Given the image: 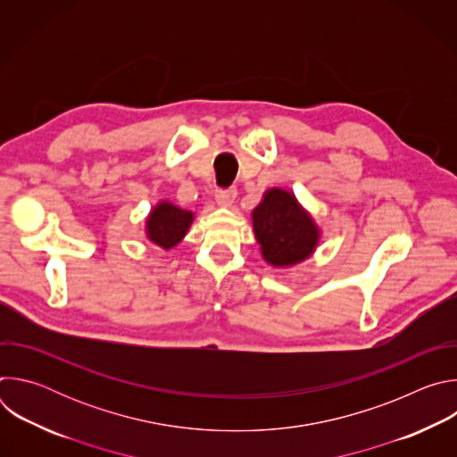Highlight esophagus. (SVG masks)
I'll return each instance as SVG.
<instances>
[{"mask_svg": "<svg viewBox=\"0 0 457 457\" xmlns=\"http://www.w3.org/2000/svg\"><path fill=\"white\" fill-rule=\"evenodd\" d=\"M237 199V187H226V189H217V203L220 206H231Z\"/></svg>", "mask_w": 457, "mask_h": 457, "instance_id": "34e87169", "label": "esophagus"}]
</instances>
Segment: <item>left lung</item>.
<instances>
[{
  "mask_svg": "<svg viewBox=\"0 0 457 457\" xmlns=\"http://www.w3.org/2000/svg\"><path fill=\"white\" fill-rule=\"evenodd\" d=\"M253 228L262 254L273 266H293L307 258L318 240L311 217L287 191L271 189L253 212Z\"/></svg>",
  "mask_w": 457,
  "mask_h": 457,
  "instance_id": "8db88e82",
  "label": "left lung"
}]
</instances>
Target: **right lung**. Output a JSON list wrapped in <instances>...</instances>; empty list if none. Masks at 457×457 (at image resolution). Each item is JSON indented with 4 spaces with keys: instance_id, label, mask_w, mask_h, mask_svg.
<instances>
[{
    "instance_id": "1",
    "label": "right lung",
    "mask_w": 457,
    "mask_h": 457,
    "mask_svg": "<svg viewBox=\"0 0 457 457\" xmlns=\"http://www.w3.org/2000/svg\"><path fill=\"white\" fill-rule=\"evenodd\" d=\"M191 220V212L180 210L170 203H162L152 212L148 219V237L157 245L170 249L180 242Z\"/></svg>"
}]
</instances>
